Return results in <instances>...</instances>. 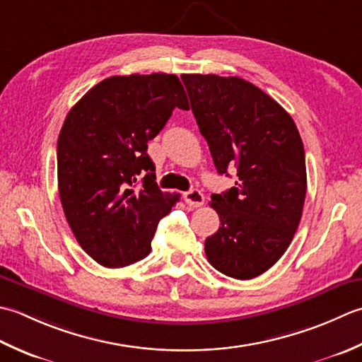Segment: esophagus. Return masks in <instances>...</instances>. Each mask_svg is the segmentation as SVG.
Returning a JSON list of instances; mask_svg holds the SVG:
<instances>
[{
    "label": "esophagus",
    "mask_w": 362,
    "mask_h": 362,
    "mask_svg": "<svg viewBox=\"0 0 362 362\" xmlns=\"http://www.w3.org/2000/svg\"><path fill=\"white\" fill-rule=\"evenodd\" d=\"M184 200L189 206H194V208H200L204 203V195L198 189H192L184 194Z\"/></svg>",
    "instance_id": "obj_1"
}]
</instances>
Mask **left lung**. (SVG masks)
<instances>
[{
  "mask_svg": "<svg viewBox=\"0 0 362 362\" xmlns=\"http://www.w3.org/2000/svg\"><path fill=\"white\" fill-rule=\"evenodd\" d=\"M192 112L218 175L238 168L235 187L214 194L220 226L204 240L214 269L235 279L269 270L291 245L306 197V160L292 117L238 76L182 75Z\"/></svg>",
  "mask_w": 362,
  "mask_h": 362,
  "instance_id": "1",
  "label": "left lung"
}]
</instances>
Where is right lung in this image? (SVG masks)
Masks as SVG:
<instances>
[{
    "label": "right lung",
    "mask_w": 362,
    "mask_h": 362,
    "mask_svg": "<svg viewBox=\"0 0 362 362\" xmlns=\"http://www.w3.org/2000/svg\"><path fill=\"white\" fill-rule=\"evenodd\" d=\"M175 107L189 109L178 76H110L65 117L57 139L59 197L78 243L105 267L144 259L175 204L159 190L146 154Z\"/></svg>",
    "instance_id": "1"
}]
</instances>
